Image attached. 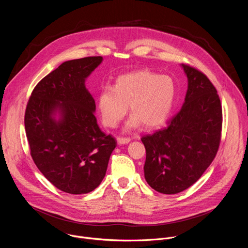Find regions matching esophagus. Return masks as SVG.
<instances>
[{"mask_svg":"<svg viewBox=\"0 0 248 248\" xmlns=\"http://www.w3.org/2000/svg\"><path fill=\"white\" fill-rule=\"evenodd\" d=\"M117 141H118L119 144H127V143L130 142V138H128V137H120L119 136L117 138Z\"/></svg>","mask_w":248,"mask_h":248,"instance_id":"34e87169","label":"esophagus"}]
</instances>
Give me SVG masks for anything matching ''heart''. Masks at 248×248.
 Listing matches in <instances>:
<instances>
[{
  "mask_svg": "<svg viewBox=\"0 0 248 248\" xmlns=\"http://www.w3.org/2000/svg\"><path fill=\"white\" fill-rule=\"evenodd\" d=\"M174 96L175 86L170 78L144 69L119 77L113 87L104 86L97 106L105 126L116 127L129 107L132 117L125 128H136L142 124L151 129L167 120Z\"/></svg>",
  "mask_w": 248,
  "mask_h": 248,
  "instance_id": "1",
  "label": "heart"
}]
</instances>
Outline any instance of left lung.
Returning <instances> with one entry per match:
<instances>
[{
    "instance_id": "obj_1",
    "label": "left lung",
    "mask_w": 248,
    "mask_h": 248,
    "mask_svg": "<svg viewBox=\"0 0 248 248\" xmlns=\"http://www.w3.org/2000/svg\"><path fill=\"white\" fill-rule=\"evenodd\" d=\"M182 66L188 86L181 111L167 127L141 138L146 149L145 180L164 194L195 184L213 162L221 141L223 114L216 88L200 70Z\"/></svg>"
}]
</instances>
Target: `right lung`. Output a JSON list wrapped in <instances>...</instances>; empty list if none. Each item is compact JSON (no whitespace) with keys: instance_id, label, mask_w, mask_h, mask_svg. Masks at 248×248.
Masks as SVG:
<instances>
[{"instance_id":"obj_1","label":"right lung","mask_w":248,"mask_h":248,"mask_svg":"<svg viewBox=\"0 0 248 248\" xmlns=\"http://www.w3.org/2000/svg\"><path fill=\"white\" fill-rule=\"evenodd\" d=\"M86 57L62 62L35 86L24 125L31 157L45 178L70 194L94 190L103 181L116 139L97 124L85 79L102 62Z\"/></svg>"}]
</instances>
